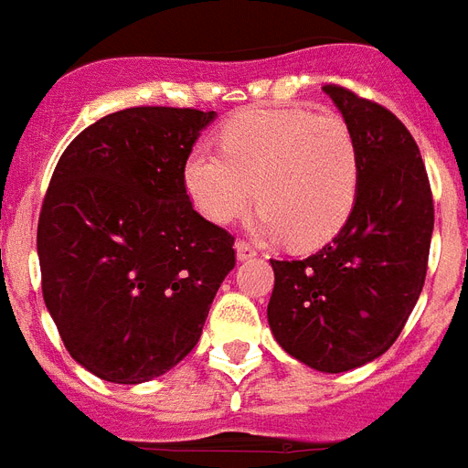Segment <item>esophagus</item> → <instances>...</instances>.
I'll return each instance as SVG.
<instances>
[{
    "instance_id": "esophagus-1",
    "label": "esophagus",
    "mask_w": 468,
    "mask_h": 468,
    "mask_svg": "<svg viewBox=\"0 0 468 468\" xmlns=\"http://www.w3.org/2000/svg\"><path fill=\"white\" fill-rule=\"evenodd\" d=\"M235 252H238V260H250L258 255V248H255V245H250L248 240H238L235 242Z\"/></svg>"
}]
</instances>
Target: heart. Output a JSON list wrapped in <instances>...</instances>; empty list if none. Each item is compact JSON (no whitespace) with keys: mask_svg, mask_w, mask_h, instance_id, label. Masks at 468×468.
<instances>
[{"mask_svg":"<svg viewBox=\"0 0 468 468\" xmlns=\"http://www.w3.org/2000/svg\"><path fill=\"white\" fill-rule=\"evenodd\" d=\"M218 144L220 154L194 147L181 166L184 191L210 223L228 226L255 196L260 230L314 248L351 216L361 156L351 127L336 112L245 110L220 127Z\"/></svg>","mask_w":468,"mask_h":468,"instance_id":"heart-1","label":"heart"}]
</instances>
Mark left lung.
Returning a JSON list of instances; mask_svg holds the SVG:
<instances>
[{
    "instance_id": "obj_1",
    "label": "left lung",
    "mask_w": 468,
    "mask_h": 468,
    "mask_svg": "<svg viewBox=\"0 0 468 468\" xmlns=\"http://www.w3.org/2000/svg\"><path fill=\"white\" fill-rule=\"evenodd\" d=\"M351 127L361 181L346 226L304 260H270L267 319L277 344L324 373H344L390 348L424 287L434 201L422 156L390 110L324 85Z\"/></svg>"
}]
</instances>
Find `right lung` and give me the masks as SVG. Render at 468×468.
<instances>
[{
	"mask_svg": "<svg viewBox=\"0 0 468 468\" xmlns=\"http://www.w3.org/2000/svg\"><path fill=\"white\" fill-rule=\"evenodd\" d=\"M213 117L127 107L85 127L53 169L36 233L44 302L68 353L102 380L147 383L186 358L235 267V238L181 184Z\"/></svg>",
	"mask_w": 468,
	"mask_h": 468,
	"instance_id": "1",
	"label": "right lung"
}]
</instances>
